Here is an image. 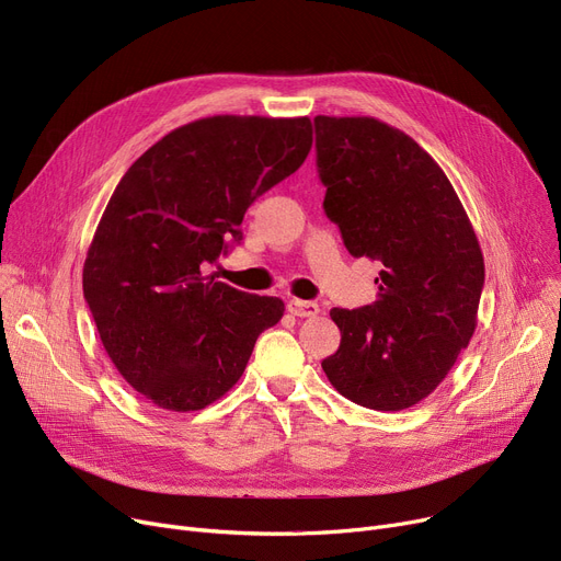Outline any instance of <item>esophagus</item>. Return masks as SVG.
<instances>
[{"mask_svg": "<svg viewBox=\"0 0 561 561\" xmlns=\"http://www.w3.org/2000/svg\"><path fill=\"white\" fill-rule=\"evenodd\" d=\"M288 311L298 318H313L320 313V307L316 302L309 300H298V298H290L288 300Z\"/></svg>", "mask_w": 561, "mask_h": 561, "instance_id": "esophagus-1", "label": "esophagus"}]
</instances>
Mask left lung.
<instances>
[{
	"mask_svg": "<svg viewBox=\"0 0 561 561\" xmlns=\"http://www.w3.org/2000/svg\"><path fill=\"white\" fill-rule=\"evenodd\" d=\"M313 125L325 214L352 256L381 263L373 305L330 311L341 345L322 370L362 407H414L476 332L478 236L446 172L414 138L366 115H316Z\"/></svg>",
	"mask_w": 561,
	"mask_h": 561,
	"instance_id": "obj_1",
	"label": "left lung"
}]
</instances>
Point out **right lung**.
Listing matches in <instances>:
<instances>
[{
    "instance_id": "add662e5",
    "label": "right lung",
    "mask_w": 561,
    "mask_h": 561,
    "mask_svg": "<svg viewBox=\"0 0 561 561\" xmlns=\"http://www.w3.org/2000/svg\"><path fill=\"white\" fill-rule=\"evenodd\" d=\"M309 117L214 115L154 142L115 186L83 263V298L127 385L197 411L241 379L279 298L204 275L243 239L248 206L296 172Z\"/></svg>"
}]
</instances>
